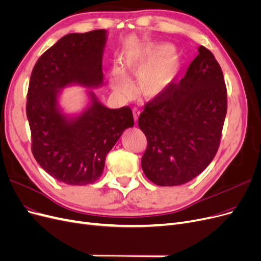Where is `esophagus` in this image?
I'll return each instance as SVG.
<instances>
[{
  "instance_id": "34e87169",
  "label": "esophagus",
  "mask_w": 261,
  "mask_h": 261,
  "mask_svg": "<svg viewBox=\"0 0 261 261\" xmlns=\"http://www.w3.org/2000/svg\"><path fill=\"white\" fill-rule=\"evenodd\" d=\"M132 113H133V118H134V121H136V123H137V121H138V119H139V116H140L141 112H140L137 108H134V109L132 110Z\"/></svg>"
}]
</instances>
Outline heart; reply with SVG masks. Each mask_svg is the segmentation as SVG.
Returning <instances> with one entry per match:
<instances>
[{
  "instance_id": "obj_1",
  "label": "heart",
  "mask_w": 261,
  "mask_h": 261,
  "mask_svg": "<svg viewBox=\"0 0 261 261\" xmlns=\"http://www.w3.org/2000/svg\"><path fill=\"white\" fill-rule=\"evenodd\" d=\"M179 70V57L166 45H148L139 55L124 61L122 71L114 67L110 75L111 88L125 94L131 90V84L124 73L137 76L138 91L147 99L157 98L169 89Z\"/></svg>"
}]
</instances>
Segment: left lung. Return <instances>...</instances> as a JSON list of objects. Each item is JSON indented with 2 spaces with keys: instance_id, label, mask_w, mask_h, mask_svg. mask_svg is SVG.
<instances>
[{
  "instance_id": "1",
  "label": "left lung",
  "mask_w": 261,
  "mask_h": 261,
  "mask_svg": "<svg viewBox=\"0 0 261 261\" xmlns=\"http://www.w3.org/2000/svg\"><path fill=\"white\" fill-rule=\"evenodd\" d=\"M189 64L179 84L146 103L139 127L147 139L144 174L158 186L191 180L214 159L227 114L223 71L205 47Z\"/></svg>"
}]
</instances>
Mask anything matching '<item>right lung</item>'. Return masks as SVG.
Instances as JSON below:
<instances>
[{"label": "right lung", "instance_id": "1", "mask_svg": "<svg viewBox=\"0 0 261 261\" xmlns=\"http://www.w3.org/2000/svg\"><path fill=\"white\" fill-rule=\"evenodd\" d=\"M106 40V30L66 34L40 57L31 74L27 117L32 153L48 174L67 185L98 180L108 153L134 124L130 108L108 109L92 90L87 91L90 102L80 114H65L59 104L66 87L94 89L103 84Z\"/></svg>", "mask_w": 261, "mask_h": 261}]
</instances>
